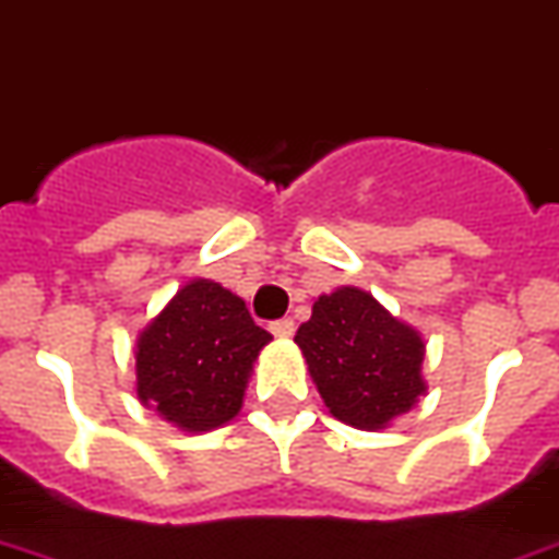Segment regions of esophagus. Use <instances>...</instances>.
<instances>
[{
	"mask_svg": "<svg viewBox=\"0 0 559 559\" xmlns=\"http://www.w3.org/2000/svg\"><path fill=\"white\" fill-rule=\"evenodd\" d=\"M272 335H278V338H289L295 333V321L293 319H278L270 324Z\"/></svg>",
	"mask_w": 559,
	"mask_h": 559,
	"instance_id": "1",
	"label": "esophagus"
}]
</instances>
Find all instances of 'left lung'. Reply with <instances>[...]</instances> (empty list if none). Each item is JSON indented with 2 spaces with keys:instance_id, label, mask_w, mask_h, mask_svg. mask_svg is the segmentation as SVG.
Masks as SVG:
<instances>
[{
  "instance_id": "1",
  "label": "left lung",
  "mask_w": 559,
  "mask_h": 559,
  "mask_svg": "<svg viewBox=\"0 0 559 559\" xmlns=\"http://www.w3.org/2000/svg\"><path fill=\"white\" fill-rule=\"evenodd\" d=\"M324 405L358 430H382L425 396V342L373 295L338 287L319 295L295 333Z\"/></svg>"
}]
</instances>
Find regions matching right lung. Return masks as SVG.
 Listing matches in <instances>:
<instances>
[{"mask_svg": "<svg viewBox=\"0 0 559 559\" xmlns=\"http://www.w3.org/2000/svg\"><path fill=\"white\" fill-rule=\"evenodd\" d=\"M270 342L243 298L215 281H189L138 335V399L189 433L221 428L238 416Z\"/></svg>", "mask_w": 559, "mask_h": 559, "instance_id": "obj_1", "label": "right lung"}]
</instances>
